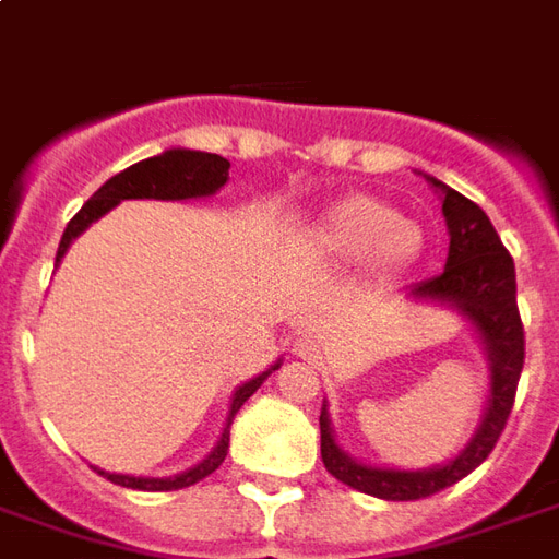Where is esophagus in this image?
<instances>
[{
    "label": "esophagus",
    "mask_w": 559,
    "mask_h": 559,
    "mask_svg": "<svg viewBox=\"0 0 559 559\" xmlns=\"http://www.w3.org/2000/svg\"><path fill=\"white\" fill-rule=\"evenodd\" d=\"M293 347H296V353H299V356H314L317 353V344L311 338H299L296 344H293Z\"/></svg>",
    "instance_id": "1"
}]
</instances>
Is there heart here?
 Wrapping results in <instances>:
<instances>
[{
  "mask_svg": "<svg viewBox=\"0 0 559 559\" xmlns=\"http://www.w3.org/2000/svg\"><path fill=\"white\" fill-rule=\"evenodd\" d=\"M317 245L335 260H362L380 272H392L411 263L421 245L416 224L401 218L395 206L377 197H347L329 209L317 224Z\"/></svg>",
  "mask_w": 559,
  "mask_h": 559,
  "instance_id": "1",
  "label": "heart"
}]
</instances>
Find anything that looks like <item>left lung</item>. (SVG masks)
<instances>
[{
	"label": "left lung",
	"mask_w": 559,
	"mask_h": 559,
	"mask_svg": "<svg viewBox=\"0 0 559 559\" xmlns=\"http://www.w3.org/2000/svg\"><path fill=\"white\" fill-rule=\"evenodd\" d=\"M431 182L443 191L449 257L437 278L421 281L411 293L419 299L452 302L476 323L485 350L491 356V399H488V411H485L479 431L469 440L467 449L445 467L419 469V473L356 464L335 443L326 411L320 413V455L329 473L356 491L371 493L380 500H425L479 467L481 461L491 455V449L509 421L521 368H524V323L518 314L515 263L506 251V245L500 242L488 215L473 200L445 188L437 179Z\"/></svg>",
	"instance_id": "8db88e82"
}]
</instances>
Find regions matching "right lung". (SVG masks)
<instances>
[{"label": "right lung", "mask_w": 559, "mask_h": 559, "mask_svg": "<svg viewBox=\"0 0 559 559\" xmlns=\"http://www.w3.org/2000/svg\"><path fill=\"white\" fill-rule=\"evenodd\" d=\"M230 179V160L221 158V155H212V152H191V148H170L164 155H155V158L138 160L131 164L128 170L116 173L114 179L95 191V194L83 203L74 218L68 221L66 233H62V242H59V251H56V263L62 260V254L68 251L71 239L90 227L92 221L102 218L107 209H114L116 203L122 200H191V197H209L218 191L221 185H227ZM278 368V365H275ZM272 368V371H275ZM272 371L254 377L251 383L239 386V392L233 395L230 416H227V428L221 433L215 452L197 464L194 469L188 473H179L173 479H138V476H116V473H104L102 476L114 481V485H122V488H134V491H179V488H188V485H197L200 479H206L209 473H215L221 467V461L227 455V445H230V421L236 416V411L242 407L245 401L254 395L260 383L266 380Z\"/></svg>", "instance_id": "obj_1"}]
</instances>
